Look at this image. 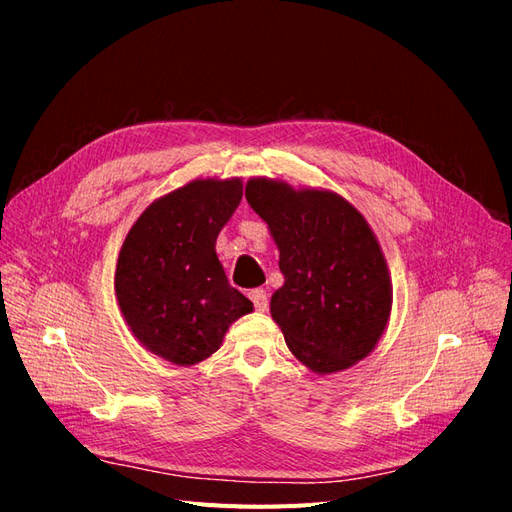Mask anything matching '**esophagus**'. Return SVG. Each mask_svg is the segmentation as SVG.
<instances>
[{"label": "esophagus", "instance_id": "1", "mask_svg": "<svg viewBox=\"0 0 512 512\" xmlns=\"http://www.w3.org/2000/svg\"><path fill=\"white\" fill-rule=\"evenodd\" d=\"M249 298H251L255 310H259V312L268 310V293L263 291V289H251L249 291Z\"/></svg>", "mask_w": 512, "mask_h": 512}]
</instances>
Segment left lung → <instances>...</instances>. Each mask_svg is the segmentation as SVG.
<instances>
[{"label": "left lung", "mask_w": 512, "mask_h": 512, "mask_svg": "<svg viewBox=\"0 0 512 512\" xmlns=\"http://www.w3.org/2000/svg\"><path fill=\"white\" fill-rule=\"evenodd\" d=\"M246 202L268 223L285 285L270 300L291 353L310 370L351 368L391 310L387 263L366 219L340 195L253 178Z\"/></svg>", "instance_id": "1"}]
</instances>
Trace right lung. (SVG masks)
<instances>
[{
  "instance_id": "obj_1",
  "label": "right lung",
  "mask_w": 512,
  "mask_h": 512,
  "mask_svg": "<svg viewBox=\"0 0 512 512\" xmlns=\"http://www.w3.org/2000/svg\"><path fill=\"white\" fill-rule=\"evenodd\" d=\"M242 200V183L193 180L148 206L129 229L114 274L134 336L178 366L219 349L227 327L253 310L229 285L214 242Z\"/></svg>"
}]
</instances>
